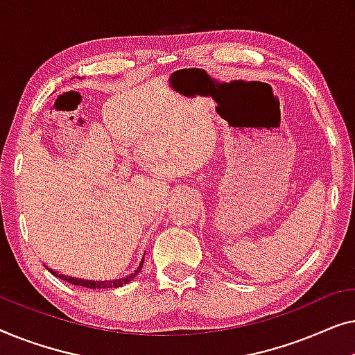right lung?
<instances>
[{
    "label": "right lung",
    "instance_id": "add662e5",
    "mask_svg": "<svg viewBox=\"0 0 355 355\" xmlns=\"http://www.w3.org/2000/svg\"><path fill=\"white\" fill-rule=\"evenodd\" d=\"M45 266H46V265H45ZM142 266H144V259H142V261H140V263H139L137 270L132 271V273L125 276V278L110 279V281H95V279H82V278H74V276L60 275V273H58V271L51 270V268H48V266H46V270L50 271V273H51L53 276H56V278L64 279V281H67V283H71V284H74V286H84V288H89V289H110V288H121V286L128 284L129 281H132V279L135 278V276H137V275L140 273V270H142Z\"/></svg>",
    "mask_w": 355,
    "mask_h": 355
}]
</instances>
